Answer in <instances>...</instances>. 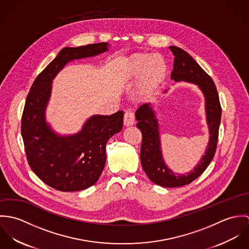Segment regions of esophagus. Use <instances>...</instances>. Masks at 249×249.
Listing matches in <instances>:
<instances>
[{
	"label": "esophagus",
	"mask_w": 249,
	"mask_h": 249,
	"mask_svg": "<svg viewBox=\"0 0 249 249\" xmlns=\"http://www.w3.org/2000/svg\"><path fill=\"white\" fill-rule=\"evenodd\" d=\"M134 123H135L134 114L131 111H126L124 118V124L125 126H131L134 124Z\"/></svg>",
	"instance_id": "obj_1"
}]
</instances>
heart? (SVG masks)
Masks as SVG:
<instances>
[{
    "label": "heart",
    "instance_id": "obj_1",
    "mask_svg": "<svg viewBox=\"0 0 249 249\" xmlns=\"http://www.w3.org/2000/svg\"><path fill=\"white\" fill-rule=\"evenodd\" d=\"M168 75V63L158 53H134L124 63L121 78L124 82H131L138 78L136 98L139 102H150L157 95Z\"/></svg>",
    "mask_w": 249,
    "mask_h": 249
}]
</instances>
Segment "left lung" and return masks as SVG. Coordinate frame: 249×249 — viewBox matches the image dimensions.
<instances>
[{
	"label": "left lung",
	"instance_id": "8db88e82",
	"mask_svg": "<svg viewBox=\"0 0 249 249\" xmlns=\"http://www.w3.org/2000/svg\"><path fill=\"white\" fill-rule=\"evenodd\" d=\"M170 50L175 55L171 79L176 83L187 82L196 85L204 97L206 124L209 131V141L204 154L195 168L186 175L174 172L168 167L163 157L159 122L153 106L149 104L141 106L135 112V119L138 122L136 126L142 132L140 157L144 173L153 183L159 186L176 188L190 184L211 163L216 148L221 107L215 85L210 75L184 50L177 46H171ZM164 93L167 94L168 90Z\"/></svg>",
	"mask_w": 249,
	"mask_h": 249
}]
</instances>
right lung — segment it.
<instances>
[{"instance_id": "add662e5", "label": "right lung", "mask_w": 249, "mask_h": 249, "mask_svg": "<svg viewBox=\"0 0 249 249\" xmlns=\"http://www.w3.org/2000/svg\"><path fill=\"white\" fill-rule=\"evenodd\" d=\"M109 47L104 42L63 48L38 74L27 97L21 132L28 162L36 176L55 190L76 192L94 185L106 165L108 140L123 128V111L93 115L78 132L67 135L56 132L46 118L57 73L72 60L99 55Z\"/></svg>"}]
</instances>
